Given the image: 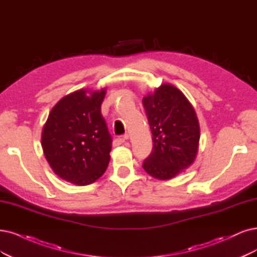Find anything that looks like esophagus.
I'll list each match as a JSON object with an SVG mask.
<instances>
[{
	"label": "esophagus",
	"mask_w": 257,
	"mask_h": 257,
	"mask_svg": "<svg viewBox=\"0 0 257 257\" xmlns=\"http://www.w3.org/2000/svg\"><path fill=\"white\" fill-rule=\"evenodd\" d=\"M127 139H128V135H123L121 137H117V138L114 139L113 144H114V146H118V145L122 144L123 142H125Z\"/></svg>",
	"instance_id": "1"
}]
</instances>
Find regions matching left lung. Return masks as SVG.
I'll use <instances>...</instances> for the list:
<instances>
[{
    "mask_svg": "<svg viewBox=\"0 0 257 257\" xmlns=\"http://www.w3.org/2000/svg\"><path fill=\"white\" fill-rule=\"evenodd\" d=\"M154 147L143 168L157 179H172L196 159L200 129L194 108L184 94L162 84L143 98Z\"/></svg>",
    "mask_w": 257,
    "mask_h": 257,
    "instance_id": "obj_1",
    "label": "left lung"
}]
</instances>
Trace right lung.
<instances>
[{
    "mask_svg": "<svg viewBox=\"0 0 257 257\" xmlns=\"http://www.w3.org/2000/svg\"><path fill=\"white\" fill-rule=\"evenodd\" d=\"M78 90L52 109L42 131V148L56 175L77 185L96 181L110 161L112 137L101 115L106 91Z\"/></svg>",
    "mask_w": 257,
    "mask_h": 257,
    "instance_id": "add662e5",
    "label": "right lung"
}]
</instances>
